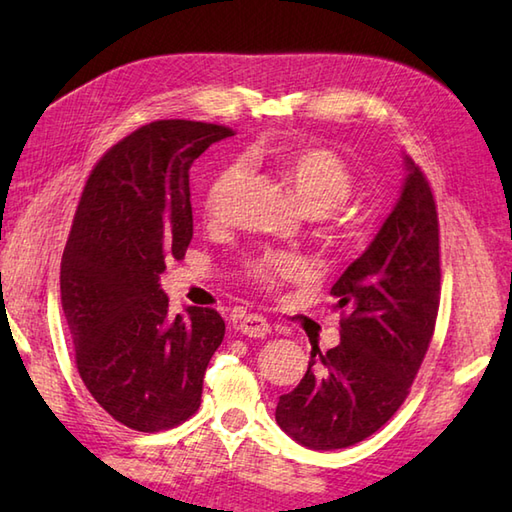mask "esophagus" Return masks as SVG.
Listing matches in <instances>:
<instances>
[{"label": "esophagus", "mask_w": 512, "mask_h": 512, "mask_svg": "<svg viewBox=\"0 0 512 512\" xmlns=\"http://www.w3.org/2000/svg\"><path fill=\"white\" fill-rule=\"evenodd\" d=\"M239 332L259 339V336H266L270 332V323L268 319L262 317V314H248V317L239 321Z\"/></svg>", "instance_id": "1"}]
</instances>
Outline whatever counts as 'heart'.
Instances as JSON below:
<instances>
[{"label": "heart", "instance_id": "1", "mask_svg": "<svg viewBox=\"0 0 512 512\" xmlns=\"http://www.w3.org/2000/svg\"><path fill=\"white\" fill-rule=\"evenodd\" d=\"M275 162L299 204L319 217L325 237L339 244L356 237L358 217L343 206L352 195L354 173L339 151L323 145H297L281 149ZM244 182L246 165L239 160L215 173L204 191V213L211 222H228ZM250 268L264 286H275L303 273L299 259L288 255H264L255 259Z\"/></svg>", "mask_w": 512, "mask_h": 512}]
</instances>
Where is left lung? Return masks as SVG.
<instances>
[{
    "instance_id": "1",
    "label": "left lung",
    "mask_w": 512,
    "mask_h": 512,
    "mask_svg": "<svg viewBox=\"0 0 512 512\" xmlns=\"http://www.w3.org/2000/svg\"><path fill=\"white\" fill-rule=\"evenodd\" d=\"M407 180L383 228L330 295L343 310L341 343L312 347L308 372L279 396L275 418L314 451L376 433L405 402L440 308V224L429 180L405 158Z\"/></svg>"
}]
</instances>
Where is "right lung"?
<instances>
[{"instance_id": "obj_1", "label": "right lung", "mask_w": 512, "mask_h": 512, "mask_svg": "<svg viewBox=\"0 0 512 512\" xmlns=\"http://www.w3.org/2000/svg\"><path fill=\"white\" fill-rule=\"evenodd\" d=\"M231 127L156 121L96 162L61 259V303L92 398L125 427L156 433L200 407L224 339L213 308L169 314L158 279L193 237L189 169Z\"/></svg>"}]
</instances>
